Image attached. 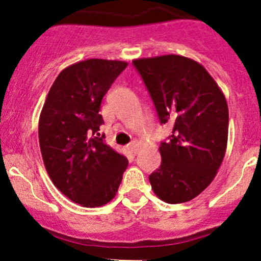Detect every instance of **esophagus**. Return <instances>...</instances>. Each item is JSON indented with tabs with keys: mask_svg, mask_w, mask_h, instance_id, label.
<instances>
[{
	"mask_svg": "<svg viewBox=\"0 0 261 261\" xmlns=\"http://www.w3.org/2000/svg\"><path fill=\"white\" fill-rule=\"evenodd\" d=\"M138 146H139L138 140H133L130 144H128V149H130L133 153H136V150H138Z\"/></svg>",
	"mask_w": 261,
	"mask_h": 261,
	"instance_id": "1",
	"label": "esophagus"
}]
</instances>
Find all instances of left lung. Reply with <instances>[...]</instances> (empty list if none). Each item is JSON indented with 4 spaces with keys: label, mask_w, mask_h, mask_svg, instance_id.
Returning <instances> with one entry per match:
<instances>
[{
    "label": "left lung",
    "mask_w": 261,
    "mask_h": 261,
    "mask_svg": "<svg viewBox=\"0 0 261 261\" xmlns=\"http://www.w3.org/2000/svg\"><path fill=\"white\" fill-rule=\"evenodd\" d=\"M153 100L161 125L172 134L161 141L162 163L149 176L151 189L168 204L196 198L211 185L228 139L226 98L196 61L177 55L133 61Z\"/></svg>",
    "instance_id": "left-lung-1"
}]
</instances>
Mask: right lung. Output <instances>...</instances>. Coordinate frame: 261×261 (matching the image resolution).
<instances>
[{"label": "right lung", "mask_w": 261, "mask_h": 261, "mask_svg": "<svg viewBox=\"0 0 261 261\" xmlns=\"http://www.w3.org/2000/svg\"><path fill=\"white\" fill-rule=\"evenodd\" d=\"M123 61L92 58L66 67L48 92L39 118V145L55 186L83 206H102L115 198L127 159L106 145L100 103Z\"/></svg>", "instance_id": "1"}]
</instances>
